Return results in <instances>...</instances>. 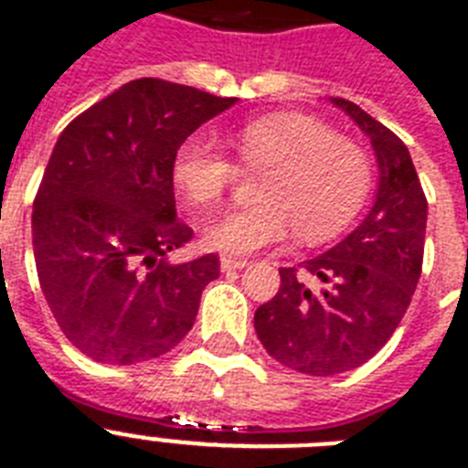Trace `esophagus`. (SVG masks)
<instances>
[{"mask_svg": "<svg viewBox=\"0 0 468 468\" xmlns=\"http://www.w3.org/2000/svg\"><path fill=\"white\" fill-rule=\"evenodd\" d=\"M249 265V261H243V258H219V268L222 272H231V270H243Z\"/></svg>", "mask_w": 468, "mask_h": 468, "instance_id": "34e87169", "label": "esophagus"}]
</instances>
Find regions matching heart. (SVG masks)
I'll list each match as a JSON object with an SVG mask.
<instances>
[{
  "label": "heart",
  "mask_w": 468,
  "mask_h": 468,
  "mask_svg": "<svg viewBox=\"0 0 468 468\" xmlns=\"http://www.w3.org/2000/svg\"><path fill=\"white\" fill-rule=\"evenodd\" d=\"M231 145L256 181V206L207 225L203 241L225 256H249L299 229L308 243L337 237L370 191V160L358 143L318 119L275 112L234 131ZM237 176L234 162L207 138L191 136L172 157V179L193 210L218 206Z\"/></svg>",
  "instance_id": "obj_1"
}]
</instances>
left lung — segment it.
<instances>
[{
  "label": "left lung",
  "instance_id": "obj_1",
  "mask_svg": "<svg viewBox=\"0 0 468 468\" xmlns=\"http://www.w3.org/2000/svg\"><path fill=\"white\" fill-rule=\"evenodd\" d=\"M370 138L380 181L376 203L337 246L296 268H280V292L256 311L261 345L287 368L337 376L388 345L416 292L428 200L399 138L358 104L330 98ZM324 282L311 290L303 275Z\"/></svg>",
  "mask_w": 468,
  "mask_h": 468
}]
</instances>
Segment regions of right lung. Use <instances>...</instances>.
<instances>
[{
	"mask_svg": "<svg viewBox=\"0 0 468 468\" xmlns=\"http://www.w3.org/2000/svg\"><path fill=\"white\" fill-rule=\"evenodd\" d=\"M231 104L138 79L61 131L33 203L35 268L57 325L92 361H150L193 327L219 261L169 262L193 237L176 219L172 157Z\"/></svg>",
	"mask_w": 468,
	"mask_h": 468,
	"instance_id": "1",
	"label": "right lung"
}]
</instances>
